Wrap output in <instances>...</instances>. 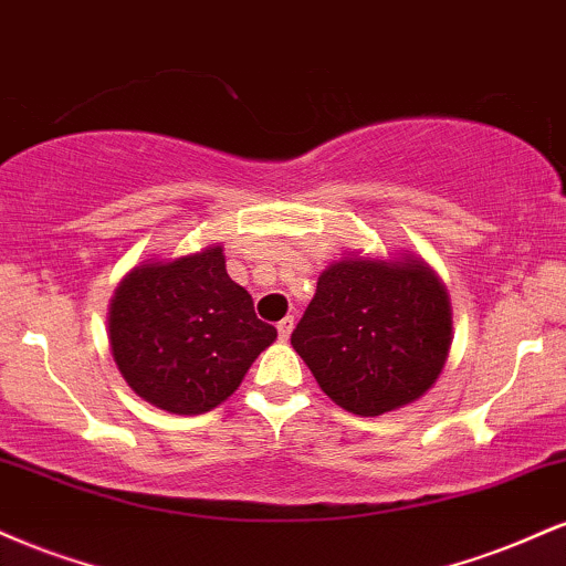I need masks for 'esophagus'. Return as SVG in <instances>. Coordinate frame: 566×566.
I'll use <instances>...</instances> for the list:
<instances>
[{"label": "esophagus", "mask_w": 566, "mask_h": 566, "mask_svg": "<svg viewBox=\"0 0 566 566\" xmlns=\"http://www.w3.org/2000/svg\"><path fill=\"white\" fill-rule=\"evenodd\" d=\"M292 327H295V319H292V316H284V319L276 324V333H279V337H282V340H287L290 333H292Z\"/></svg>", "instance_id": "1"}]
</instances>
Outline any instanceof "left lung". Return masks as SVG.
Segmentation results:
<instances>
[{
    "label": "left lung",
    "instance_id": "obj_1",
    "mask_svg": "<svg viewBox=\"0 0 566 566\" xmlns=\"http://www.w3.org/2000/svg\"><path fill=\"white\" fill-rule=\"evenodd\" d=\"M290 340L329 399L375 418L437 382L452 343L450 297L420 261H337Z\"/></svg>",
    "mask_w": 566,
    "mask_h": 566
}]
</instances>
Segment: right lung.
Here are the masks:
<instances>
[{
	"instance_id": "obj_1",
	"label": "right lung",
	"mask_w": 566,
	"mask_h": 566,
	"mask_svg": "<svg viewBox=\"0 0 566 566\" xmlns=\"http://www.w3.org/2000/svg\"><path fill=\"white\" fill-rule=\"evenodd\" d=\"M108 340L135 394L175 415L210 412L237 391L276 329L226 274L220 247L172 263H143L122 279Z\"/></svg>"
}]
</instances>
